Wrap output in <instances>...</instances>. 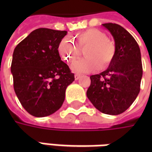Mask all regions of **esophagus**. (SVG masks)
Returning a JSON list of instances; mask_svg holds the SVG:
<instances>
[{
    "mask_svg": "<svg viewBox=\"0 0 152 152\" xmlns=\"http://www.w3.org/2000/svg\"><path fill=\"white\" fill-rule=\"evenodd\" d=\"M80 77V74H76V75H75V80H79Z\"/></svg>",
    "mask_w": 152,
    "mask_h": 152,
    "instance_id": "1",
    "label": "esophagus"
}]
</instances>
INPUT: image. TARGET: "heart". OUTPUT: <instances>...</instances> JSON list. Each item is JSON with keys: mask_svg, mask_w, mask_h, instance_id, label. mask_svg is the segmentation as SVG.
Here are the masks:
<instances>
[{"mask_svg": "<svg viewBox=\"0 0 152 152\" xmlns=\"http://www.w3.org/2000/svg\"><path fill=\"white\" fill-rule=\"evenodd\" d=\"M86 58L75 61L71 68L76 73H88L102 69L113 59L115 46L107 35L98 29H88L76 37V43L65 37L58 45V53L64 61L72 63L84 50Z\"/></svg>", "mask_w": 152, "mask_h": 152, "instance_id": "heart-1", "label": "heart"}]
</instances>
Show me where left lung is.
Wrapping results in <instances>:
<instances>
[{
    "label": "left lung",
    "instance_id": "1",
    "mask_svg": "<svg viewBox=\"0 0 152 152\" xmlns=\"http://www.w3.org/2000/svg\"><path fill=\"white\" fill-rule=\"evenodd\" d=\"M114 38L115 53L107 69L90 76L87 97L99 111L107 115L125 112L140 91L142 76L141 52L137 41L124 28L103 23Z\"/></svg>",
    "mask_w": 152,
    "mask_h": 152
}]
</instances>
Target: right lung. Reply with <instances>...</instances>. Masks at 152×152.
Listing matches in <instances>:
<instances>
[{
	"instance_id": "right-lung-1",
	"label": "right lung",
	"mask_w": 152,
	"mask_h": 152,
	"mask_svg": "<svg viewBox=\"0 0 152 152\" xmlns=\"http://www.w3.org/2000/svg\"><path fill=\"white\" fill-rule=\"evenodd\" d=\"M67 33L38 28L15 47L11 73L14 89L27 112L36 117L53 114L62 107L74 74L61 60L58 45Z\"/></svg>"
}]
</instances>
